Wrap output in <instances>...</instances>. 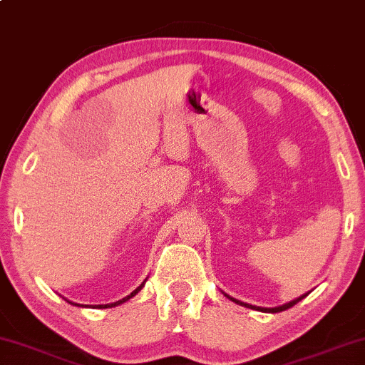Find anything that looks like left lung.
I'll return each mask as SVG.
<instances>
[{
	"label": "left lung",
	"instance_id": "1",
	"mask_svg": "<svg viewBox=\"0 0 365 365\" xmlns=\"http://www.w3.org/2000/svg\"><path fill=\"white\" fill-rule=\"evenodd\" d=\"M307 295V294H305ZM305 295H302V297H299V299H295V300H292V302H289V304H285V305H280V307H274V309H262V307H255V305H249V304H244V302H240V300H235V299H232V297H227L230 299V300H233V302L235 304H240V305H244V307H249V309H255V310H262V312H272V314H275V312H282V310H287V309H290V307H294L295 304L299 302V300H302Z\"/></svg>",
	"mask_w": 365,
	"mask_h": 365
}]
</instances>
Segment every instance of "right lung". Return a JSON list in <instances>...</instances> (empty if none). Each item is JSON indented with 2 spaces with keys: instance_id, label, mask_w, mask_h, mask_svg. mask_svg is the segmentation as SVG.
<instances>
[{
  "instance_id": "add662e5",
  "label": "right lung",
  "mask_w": 365,
  "mask_h": 365,
  "mask_svg": "<svg viewBox=\"0 0 365 365\" xmlns=\"http://www.w3.org/2000/svg\"><path fill=\"white\" fill-rule=\"evenodd\" d=\"M142 287H143V284H142V285H140V287H138L137 290H133V292H132V294H130V295H126V297H125V299H121V300H118V302H115V304H106V305H96V307H98V309H108V307H115V305H118V304H123V302H126V300H128V299H132L135 294H138V290H140V289H142ZM75 305H76V304H75Z\"/></svg>"
}]
</instances>
